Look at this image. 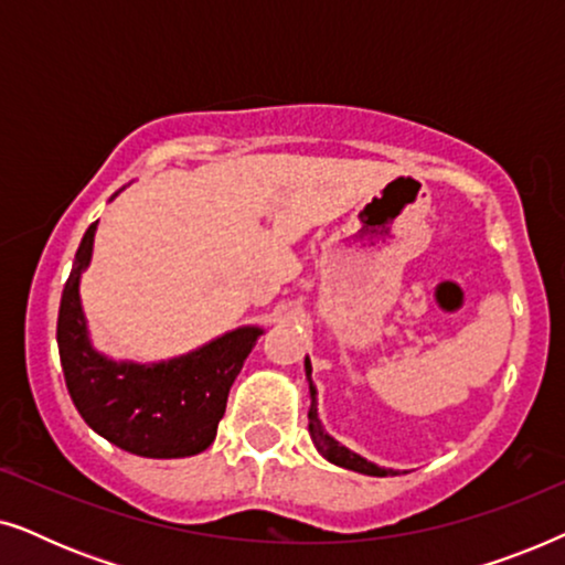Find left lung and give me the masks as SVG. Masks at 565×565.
I'll return each instance as SVG.
<instances>
[{
	"mask_svg": "<svg viewBox=\"0 0 565 565\" xmlns=\"http://www.w3.org/2000/svg\"><path fill=\"white\" fill-rule=\"evenodd\" d=\"M306 377H308V391H311V408H308V431H311V439L316 445V450H319L323 458L329 462H334L339 468H347V470H358V473H365V476H398V470L393 468H381L375 466V462H370L362 458V455L347 450L344 445H339L334 437L329 435L327 429H323V424L319 419V408H316V385L311 381V360L306 358Z\"/></svg>",
	"mask_w": 565,
	"mask_h": 565,
	"instance_id": "left-lung-1",
	"label": "left lung"
}]
</instances>
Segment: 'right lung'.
<instances>
[{
	"label": "right lung",
	"mask_w": 565,
	"mask_h": 565,
	"mask_svg": "<svg viewBox=\"0 0 565 565\" xmlns=\"http://www.w3.org/2000/svg\"><path fill=\"white\" fill-rule=\"evenodd\" d=\"M95 231L97 223H92L76 249L58 308L56 339L68 396L82 419L120 450L141 458L203 452L215 439L231 385L262 329L226 331L195 352L151 365L105 358L92 347L79 298V277L89 267Z\"/></svg>",
	"instance_id": "obj_1"
}]
</instances>
